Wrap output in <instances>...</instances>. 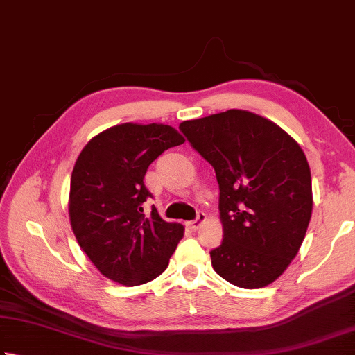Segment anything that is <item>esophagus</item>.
<instances>
[{
	"instance_id": "obj_1",
	"label": "esophagus",
	"mask_w": 355,
	"mask_h": 355,
	"mask_svg": "<svg viewBox=\"0 0 355 355\" xmlns=\"http://www.w3.org/2000/svg\"><path fill=\"white\" fill-rule=\"evenodd\" d=\"M205 220H206V214L205 212H198L197 217L193 218L192 221H189V223H187V226H189L192 231H197V229L201 226V223H203Z\"/></svg>"
}]
</instances>
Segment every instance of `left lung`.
<instances>
[{"label":"left lung","instance_id":"obj_1","mask_svg":"<svg viewBox=\"0 0 355 355\" xmlns=\"http://www.w3.org/2000/svg\"><path fill=\"white\" fill-rule=\"evenodd\" d=\"M187 141L215 169L223 241L212 268L239 288H263L300 249L312 212L308 159L275 123L231 109L180 124Z\"/></svg>","mask_w":355,"mask_h":355}]
</instances>
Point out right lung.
<instances>
[{"mask_svg":"<svg viewBox=\"0 0 355 355\" xmlns=\"http://www.w3.org/2000/svg\"><path fill=\"white\" fill-rule=\"evenodd\" d=\"M184 138L168 124L126 123L101 132L76 159L69 214L80 246L100 272L124 286L148 283L168 268L184 227L164 221L144 184L149 164Z\"/></svg>","mask_w":355,"mask_h":355,"instance_id":"1","label":"right lung"}]
</instances>
